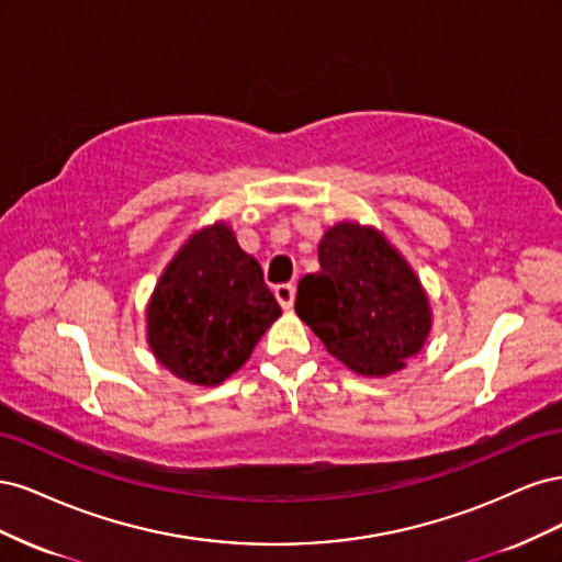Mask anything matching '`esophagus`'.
Masks as SVG:
<instances>
[{
    "label": "esophagus",
    "mask_w": 562,
    "mask_h": 562,
    "mask_svg": "<svg viewBox=\"0 0 562 562\" xmlns=\"http://www.w3.org/2000/svg\"><path fill=\"white\" fill-rule=\"evenodd\" d=\"M274 295L279 300V304L283 310H291L293 302H295V285L293 283H281L274 288Z\"/></svg>",
    "instance_id": "obj_1"
}]
</instances>
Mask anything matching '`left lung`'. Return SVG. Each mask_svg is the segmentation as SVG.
Returning <instances> with one entry per match:
<instances>
[{
	"label": "left lung",
	"mask_w": 562,
	"mask_h": 562,
	"mask_svg": "<svg viewBox=\"0 0 562 562\" xmlns=\"http://www.w3.org/2000/svg\"><path fill=\"white\" fill-rule=\"evenodd\" d=\"M321 271L297 285L295 312L323 347L363 378H386L431 333L427 291L403 255L370 225L337 223L318 241Z\"/></svg>",
	"instance_id": "left-lung-1"
}]
</instances>
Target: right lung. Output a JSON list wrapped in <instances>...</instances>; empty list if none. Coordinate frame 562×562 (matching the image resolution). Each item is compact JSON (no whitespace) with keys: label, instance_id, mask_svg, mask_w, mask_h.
<instances>
[{"label":"right lung","instance_id":"right-lung-1","mask_svg":"<svg viewBox=\"0 0 562 562\" xmlns=\"http://www.w3.org/2000/svg\"><path fill=\"white\" fill-rule=\"evenodd\" d=\"M281 316L279 302L227 223L201 227L166 265L147 302V345L182 382L217 386Z\"/></svg>","mask_w":562,"mask_h":562}]
</instances>
